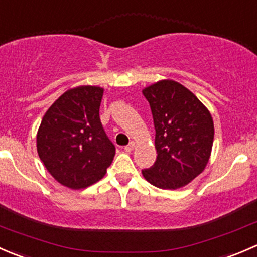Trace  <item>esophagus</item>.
I'll return each mask as SVG.
<instances>
[{"instance_id":"obj_1","label":"esophagus","mask_w":257,"mask_h":257,"mask_svg":"<svg viewBox=\"0 0 257 257\" xmlns=\"http://www.w3.org/2000/svg\"><path fill=\"white\" fill-rule=\"evenodd\" d=\"M134 145H136V144H134L133 142H132L131 144H129V145H126V147H124V150H125V152H128V153H131L132 150L134 149Z\"/></svg>"}]
</instances>
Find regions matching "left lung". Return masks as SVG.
Returning <instances> with one entry per match:
<instances>
[{
  "label": "left lung",
  "instance_id": "left-lung-1",
  "mask_svg": "<svg viewBox=\"0 0 257 257\" xmlns=\"http://www.w3.org/2000/svg\"><path fill=\"white\" fill-rule=\"evenodd\" d=\"M142 93L152 109L158 154L154 165L142 174L157 188H183L209 163L214 142L211 114L193 92L175 80H158Z\"/></svg>",
  "mask_w": 257,
  "mask_h": 257
}]
</instances>
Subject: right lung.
Here are the masks:
<instances>
[{
    "label": "right lung",
    "mask_w": 257,
    "mask_h": 257,
    "mask_svg": "<svg viewBox=\"0 0 257 257\" xmlns=\"http://www.w3.org/2000/svg\"><path fill=\"white\" fill-rule=\"evenodd\" d=\"M103 93L97 85L71 88L48 108L38 128L41 162L69 189L78 190L99 181L115 155L100 123Z\"/></svg>",
    "instance_id": "obj_1"
}]
</instances>
